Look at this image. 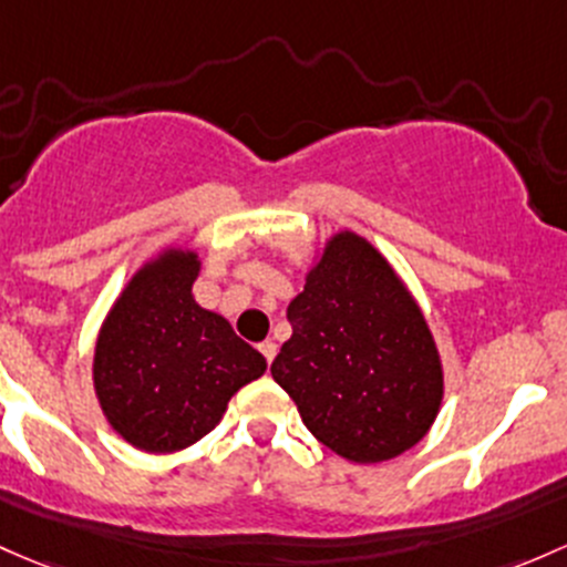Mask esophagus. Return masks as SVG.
I'll return each instance as SVG.
<instances>
[{"label":"esophagus","mask_w":567,"mask_h":567,"mask_svg":"<svg viewBox=\"0 0 567 567\" xmlns=\"http://www.w3.org/2000/svg\"><path fill=\"white\" fill-rule=\"evenodd\" d=\"M258 350H260V353H264V359H266L268 363H271L274 355H277V344H274L271 339H266V342H260Z\"/></svg>","instance_id":"obj_1"}]
</instances>
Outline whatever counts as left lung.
Listing matches in <instances>:
<instances>
[{
	"instance_id": "left-lung-1",
	"label": "left lung",
	"mask_w": 567,
	"mask_h": 567,
	"mask_svg": "<svg viewBox=\"0 0 567 567\" xmlns=\"http://www.w3.org/2000/svg\"><path fill=\"white\" fill-rule=\"evenodd\" d=\"M288 320L271 374L326 449L374 464L424 437L443 367L419 303L367 238H331Z\"/></svg>"
}]
</instances>
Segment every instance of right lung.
I'll use <instances>...</instances> for the list:
<instances>
[{
	"instance_id": "add662e5",
	"label": "right lung",
	"mask_w": 567,
	"mask_h": 567,
	"mask_svg": "<svg viewBox=\"0 0 567 567\" xmlns=\"http://www.w3.org/2000/svg\"><path fill=\"white\" fill-rule=\"evenodd\" d=\"M198 255L168 249L113 303L94 350V391L135 449L171 454L198 443L266 359L219 315L198 307Z\"/></svg>"
}]
</instances>
